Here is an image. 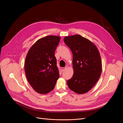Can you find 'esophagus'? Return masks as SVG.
Returning a JSON list of instances; mask_svg holds the SVG:
<instances>
[{"instance_id": "1", "label": "esophagus", "mask_w": 123, "mask_h": 123, "mask_svg": "<svg viewBox=\"0 0 123 123\" xmlns=\"http://www.w3.org/2000/svg\"><path fill=\"white\" fill-rule=\"evenodd\" d=\"M67 67H62L61 68V70L62 71H64L66 69Z\"/></svg>"}]
</instances>
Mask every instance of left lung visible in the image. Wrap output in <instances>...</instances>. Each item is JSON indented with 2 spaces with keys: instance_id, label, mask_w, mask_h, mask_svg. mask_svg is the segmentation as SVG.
<instances>
[{
  "instance_id": "left-lung-1",
  "label": "left lung",
  "mask_w": 123,
  "mask_h": 123,
  "mask_svg": "<svg viewBox=\"0 0 123 123\" xmlns=\"http://www.w3.org/2000/svg\"><path fill=\"white\" fill-rule=\"evenodd\" d=\"M64 40L73 54L74 74L67 80V85L76 93H85L94 86L101 75L99 51L93 43L80 35L66 36Z\"/></svg>"
}]
</instances>
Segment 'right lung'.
I'll use <instances>...</instances> for the list:
<instances>
[{"label": "right lung", "mask_w": 123, "mask_h": 123, "mask_svg": "<svg viewBox=\"0 0 123 123\" xmlns=\"http://www.w3.org/2000/svg\"><path fill=\"white\" fill-rule=\"evenodd\" d=\"M60 39L57 36L40 38L31 47L26 56V77L33 89L40 94L52 90L59 77L54 53Z\"/></svg>", "instance_id": "right-lung-1"}]
</instances>
